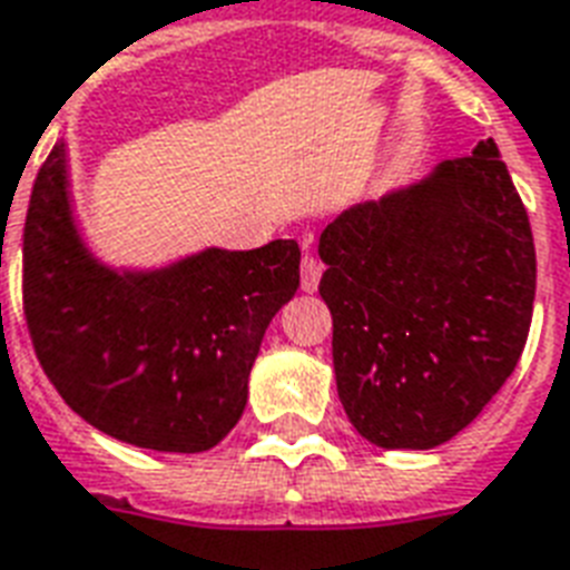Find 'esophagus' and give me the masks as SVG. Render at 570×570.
Listing matches in <instances>:
<instances>
[{
	"instance_id": "obj_1",
	"label": "esophagus",
	"mask_w": 570,
	"mask_h": 570,
	"mask_svg": "<svg viewBox=\"0 0 570 570\" xmlns=\"http://www.w3.org/2000/svg\"><path fill=\"white\" fill-rule=\"evenodd\" d=\"M321 273H324V264L317 262L315 255H303V264H299V285L306 294L317 291L321 285Z\"/></svg>"
}]
</instances>
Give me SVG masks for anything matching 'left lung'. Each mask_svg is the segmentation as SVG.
I'll return each mask as SVG.
<instances>
[{"mask_svg": "<svg viewBox=\"0 0 570 570\" xmlns=\"http://www.w3.org/2000/svg\"><path fill=\"white\" fill-rule=\"evenodd\" d=\"M317 255L351 425L434 449L500 392L527 345L535 244L493 139L326 225Z\"/></svg>", "mask_w": 570, "mask_h": 570, "instance_id": "8db88e82", "label": "left lung"}]
</instances>
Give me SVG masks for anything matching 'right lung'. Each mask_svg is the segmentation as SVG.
I'll return each instance as SVG.
<instances>
[{
    "label": "right lung",
    "instance_id": "add662e5",
    "mask_svg": "<svg viewBox=\"0 0 570 570\" xmlns=\"http://www.w3.org/2000/svg\"><path fill=\"white\" fill-rule=\"evenodd\" d=\"M297 288V240L112 267L79 232L65 139L35 178L23 228L35 354L65 404L121 443L214 449L244 416L264 330Z\"/></svg>",
    "mask_w": 570,
    "mask_h": 570
}]
</instances>
